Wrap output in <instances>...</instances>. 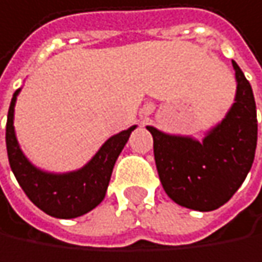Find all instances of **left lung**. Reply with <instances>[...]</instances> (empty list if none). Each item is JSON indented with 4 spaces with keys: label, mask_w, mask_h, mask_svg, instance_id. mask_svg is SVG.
<instances>
[{
    "label": "left lung",
    "mask_w": 262,
    "mask_h": 262,
    "mask_svg": "<svg viewBox=\"0 0 262 262\" xmlns=\"http://www.w3.org/2000/svg\"><path fill=\"white\" fill-rule=\"evenodd\" d=\"M235 102L224 119L198 142L146 126L154 139V159L162 186L177 204L200 212L227 203L246 180L256 149L258 122L252 86L232 61Z\"/></svg>",
    "instance_id": "obj_1"
}]
</instances>
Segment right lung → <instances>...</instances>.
<instances>
[{
	"instance_id": "1",
	"label": "right lung",
	"mask_w": 262,
	"mask_h": 262,
	"mask_svg": "<svg viewBox=\"0 0 262 262\" xmlns=\"http://www.w3.org/2000/svg\"><path fill=\"white\" fill-rule=\"evenodd\" d=\"M19 91L21 88L13 93L6 126L9 163L19 186L35 206L55 218H76L93 210L105 198L114 163L136 125L111 136L80 169L64 174L47 172L36 168L19 148L13 126Z\"/></svg>"
}]
</instances>
